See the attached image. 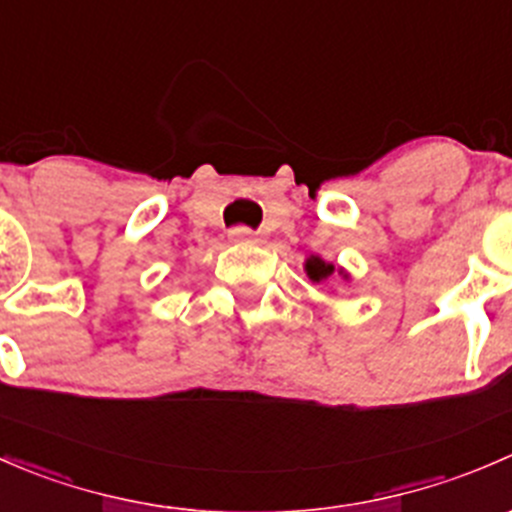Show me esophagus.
I'll return each instance as SVG.
<instances>
[{
	"label": "esophagus",
	"instance_id": "1",
	"mask_svg": "<svg viewBox=\"0 0 512 512\" xmlns=\"http://www.w3.org/2000/svg\"><path fill=\"white\" fill-rule=\"evenodd\" d=\"M230 240H235V242H257V235L250 230V227H232Z\"/></svg>",
	"mask_w": 512,
	"mask_h": 512
}]
</instances>
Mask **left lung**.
Wrapping results in <instances>:
<instances>
[{
  "label": "left lung",
  "mask_w": 512,
  "mask_h": 512,
  "mask_svg": "<svg viewBox=\"0 0 512 512\" xmlns=\"http://www.w3.org/2000/svg\"><path fill=\"white\" fill-rule=\"evenodd\" d=\"M304 272H307V277L314 285H322V282L332 280V277H339L342 282L352 280V275H349L344 267H334L332 262H327L319 255H309L307 260H304Z\"/></svg>",
  "instance_id": "8db88e82"
}]
</instances>
